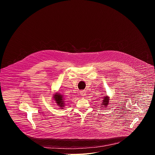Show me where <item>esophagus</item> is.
Segmentation results:
<instances>
[{
	"instance_id": "1",
	"label": "esophagus",
	"mask_w": 155,
	"mask_h": 155,
	"mask_svg": "<svg viewBox=\"0 0 155 155\" xmlns=\"http://www.w3.org/2000/svg\"><path fill=\"white\" fill-rule=\"evenodd\" d=\"M80 94L82 95L83 96H84L86 95V91H80Z\"/></svg>"
}]
</instances>
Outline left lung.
<instances>
[{
    "mask_svg": "<svg viewBox=\"0 0 155 155\" xmlns=\"http://www.w3.org/2000/svg\"><path fill=\"white\" fill-rule=\"evenodd\" d=\"M108 102H109V97L108 96L103 97V102L102 103V105L107 106L108 104Z\"/></svg>",
    "mask_w": 155,
    "mask_h": 155,
    "instance_id": "obj_1",
    "label": "left lung"
}]
</instances>
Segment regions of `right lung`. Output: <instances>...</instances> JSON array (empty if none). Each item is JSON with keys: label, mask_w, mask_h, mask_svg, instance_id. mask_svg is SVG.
Wrapping results in <instances>:
<instances>
[{"label": "right lung", "mask_w": 155, "mask_h": 155, "mask_svg": "<svg viewBox=\"0 0 155 155\" xmlns=\"http://www.w3.org/2000/svg\"><path fill=\"white\" fill-rule=\"evenodd\" d=\"M53 96H54V101H56V103L57 104V105H59V107H60L61 108H62L65 105L63 96L59 93H56Z\"/></svg>", "instance_id": "right-lung-1"}]
</instances>
